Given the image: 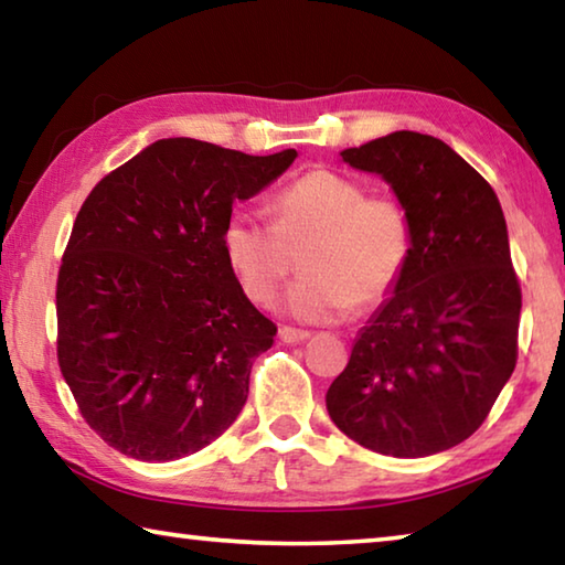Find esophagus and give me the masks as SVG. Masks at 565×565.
Wrapping results in <instances>:
<instances>
[{"mask_svg":"<svg viewBox=\"0 0 565 565\" xmlns=\"http://www.w3.org/2000/svg\"><path fill=\"white\" fill-rule=\"evenodd\" d=\"M309 337H311V333L303 331V329H294V327H281L279 329V339L284 343H301V341H306Z\"/></svg>","mask_w":565,"mask_h":565,"instance_id":"esophagus-1","label":"esophagus"}]
</instances>
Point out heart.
Listing matches in <instances>:
<instances>
[{"label":"heart","mask_w":565,"mask_h":565,"mask_svg":"<svg viewBox=\"0 0 565 565\" xmlns=\"http://www.w3.org/2000/svg\"><path fill=\"white\" fill-rule=\"evenodd\" d=\"M276 224L248 212L226 218V262L256 303H266L294 271L281 309L313 323L374 309L404 279L414 246L406 206L394 196H366L359 181L317 169L294 181L274 202Z\"/></svg>","instance_id":"b5f03b06"}]
</instances>
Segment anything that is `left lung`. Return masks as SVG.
Returning <instances> with one entry per match:
<instances>
[{
  "label": "left lung",
  "instance_id": "left-lung-1",
  "mask_svg": "<svg viewBox=\"0 0 565 565\" xmlns=\"http://www.w3.org/2000/svg\"><path fill=\"white\" fill-rule=\"evenodd\" d=\"M341 159L394 189L414 246L329 386V416L376 454L446 451L483 424L519 359L521 286L499 196L428 134L394 131Z\"/></svg>",
  "mask_w": 565,
  "mask_h": 565
}]
</instances>
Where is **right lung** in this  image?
I'll return each mask as SVG.
<instances>
[{
	"label": "right lung",
	"mask_w": 565,
	"mask_h": 565,
	"mask_svg": "<svg viewBox=\"0 0 565 565\" xmlns=\"http://www.w3.org/2000/svg\"><path fill=\"white\" fill-rule=\"evenodd\" d=\"M294 159L159 139L82 204L56 279V359L84 420L124 456L177 461L242 414L276 327L246 299L222 234L234 202Z\"/></svg>",
	"instance_id": "obj_1"
}]
</instances>
